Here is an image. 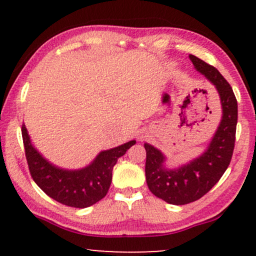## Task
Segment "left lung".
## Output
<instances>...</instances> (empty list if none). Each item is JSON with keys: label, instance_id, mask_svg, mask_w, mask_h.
Returning a JSON list of instances; mask_svg holds the SVG:
<instances>
[{"label": "left lung", "instance_id": "obj_1", "mask_svg": "<svg viewBox=\"0 0 256 256\" xmlns=\"http://www.w3.org/2000/svg\"><path fill=\"white\" fill-rule=\"evenodd\" d=\"M188 58L218 90L222 115L204 152L177 168H168L166 156L156 146L144 143L146 185L156 197L172 205L188 204L208 194L228 168L236 142L238 102L232 87L216 68L194 54Z\"/></svg>", "mask_w": 256, "mask_h": 256}]
</instances>
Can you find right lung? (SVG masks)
Wrapping results in <instances>:
<instances>
[{
	"mask_svg": "<svg viewBox=\"0 0 256 256\" xmlns=\"http://www.w3.org/2000/svg\"><path fill=\"white\" fill-rule=\"evenodd\" d=\"M22 136L31 177L38 186L56 202L76 208H85L101 200L112 183V171L118 157L136 143L132 140L115 148L102 150L88 166L82 169H64L48 160L31 142L26 124Z\"/></svg>",
	"mask_w": 256,
	"mask_h": 256,
	"instance_id": "right-lung-1",
	"label": "right lung"
}]
</instances>
